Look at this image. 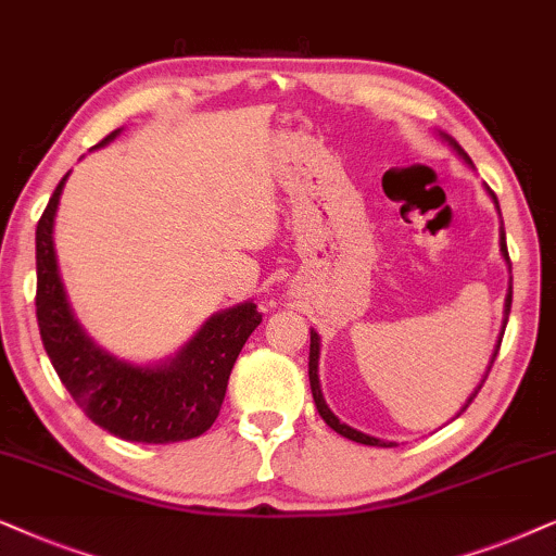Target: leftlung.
<instances>
[{
  "label": "left lung",
  "instance_id": "left-lung-1",
  "mask_svg": "<svg viewBox=\"0 0 556 556\" xmlns=\"http://www.w3.org/2000/svg\"><path fill=\"white\" fill-rule=\"evenodd\" d=\"M442 139H445V142L453 147V150L457 152V157H460L463 162H468V165H472V160L468 157V152L463 150L460 144L455 142L453 137H447V135H440ZM488 195L493 198V203H495V211L501 213V208H498V198L493 195V190L488 188ZM501 254H503V258H506V264H508V269H510V258H508V249H506V233H503V220H501ZM510 298H514V287L508 285V294H506V309H503V328H506V323H508V313H510ZM503 336V332H501ZM498 348H501V340H498V345H495V353H493V358L495 355H498ZM493 358H491V366H493ZM317 361H320V336H317L315 330H309V389H313V399H315V406H317V412H320V417L325 419V425H328L330 429H336L338 434H343V438H348V440H353V442H361V445H371V447H396V442H389V440H379V438H371V434H366V432H358V429H353L351 425H345V421H340L336 414L330 412V406L325 404V396H323V389H320V376H317ZM491 366H488V371H491ZM488 371H485V376H488ZM485 376H483V381H485ZM483 381H480V387H483ZM480 387L472 391L470 394V399L468 402H465V406L460 412H465L468 409V404L472 402V399H476V394L480 391Z\"/></svg>",
  "mask_w": 556,
  "mask_h": 556
}]
</instances>
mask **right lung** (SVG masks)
Instances as JSON below:
<instances>
[{
  "mask_svg": "<svg viewBox=\"0 0 556 556\" xmlns=\"http://www.w3.org/2000/svg\"><path fill=\"white\" fill-rule=\"evenodd\" d=\"M118 131L96 147L109 144ZM65 180L68 175L58 182L35 231V307L50 364L86 417L114 438L147 445L201 438L218 417L228 376L262 313L254 302L220 309L180 351L152 366L109 353L80 328L58 269L53 226Z\"/></svg>",
  "mask_w": 556,
  "mask_h": 556,
  "instance_id": "add662e5",
  "label": "right lung"
}]
</instances>
